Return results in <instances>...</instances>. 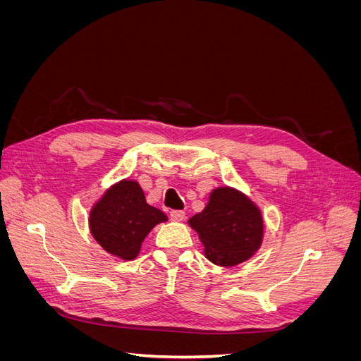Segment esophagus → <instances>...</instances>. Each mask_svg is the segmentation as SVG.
Segmentation results:
<instances>
[{
    "instance_id": "esophagus-1",
    "label": "esophagus",
    "mask_w": 361,
    "mask_h": 361,
    "mask_svg": "<svg viewBox=\"0 0 361 361\" xmlns=\"http://www.w3.org/2000/svg\"><path fill=\"white\" fill-rule=\"evenodd\" d=\"M170 218L173 221H182L185 218V212L183 211H171Z\"/></svg>"
}]
</instances>
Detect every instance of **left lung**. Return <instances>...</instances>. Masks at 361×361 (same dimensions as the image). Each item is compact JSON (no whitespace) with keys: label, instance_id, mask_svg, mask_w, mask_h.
Wrapping results in <instances>:
<instances>
[{"label":"left lung","instance_id":"obj_1","mask_svg":"<svg viewBox=\"0 0 361 361\" xmlns=\"http://www.w3.org/2000/svg\"><path fill=\"white\" fill-rule=\"evenodd\" d=\"M188 223L199 233L206 257L221 267H233L250 259L264 238L259 207L247 195L228 187L214 190L204 209Z\"/></svg>","mask_w":361,"mask_h":361}]
</instances>
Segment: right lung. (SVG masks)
<instances>
[{"label": "right lung", "instance_id": "1", "mask_svg": "<svg viewBox=\"0 0 361 361\" xmlns=\"http://www.w3.org/2000/svg\"><path fill=\"white\" fill-rule=\"evenodd\" d=\"M167 215L147 204L135 180H122L106 190L90 211V232L101 247L123 260L138 256L141 244Z\"/></svg>", "mask_w": 361, "mask_h": 361}]
</instances>
